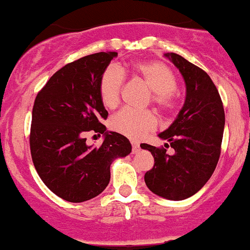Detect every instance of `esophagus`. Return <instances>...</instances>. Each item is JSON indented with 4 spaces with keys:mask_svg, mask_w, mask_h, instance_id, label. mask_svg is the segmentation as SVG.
<instances>
[{
    "mask_svg": "<svg viewBox=\"0 0 250 250\" xmlns=\"http://www.w3.org/2000/svg\"><path fill=\"white\" fill-rule=\"evenodd\" d=\"M131 145H132V152L133 153H137L138 150H140V145H138L137 142H131Z\"/></svg>",
    "mask_w": 250,
    "mask_h": 250,
    "instance_id": "obj_1",
    "label": "esophagus"
}]
</instances>
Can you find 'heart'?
<instances>
[{"label": "heart", "mask_w": 250, "mask_h": 250, "mask_svg": "<svg viewBox=\"0 0 250 250\" xmlns=\"http://www.w3.org/2000/svg\"><path fill=\"white\" fill-rule=\"evenodd\" d=\"M130 70L152 91V102L162 112H170L176 105L175 88L177 79L174 71L162 62H137L131 64ZM124 75L117 66H109L103 71L100 80V96L107 108H114L119 103ZM157 118L152 112H133L123 109L110 119L112 130L132 140H140L146 133L154 130Z\"/></svg>", "instance_id": "b5f03b06"}]
</instances>
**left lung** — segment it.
Masks as SVG:
<instances>
[{"label": "left lung", "instance_id": "8db88e82", "mask_svg": "<svg viewBox=\"0 0 250 250\" xmlns=\"http://www.w3.org/2000/svg\"><path fill=\"white\" fill-rule=\"evenodd\" d=\"M179 69L186 85V98L172 124L160 132L165 148L142 143L152 153L154 167L146 172L145 182L157 196L182 201L196 194L211 177L220 157L225 112L216 86L201 68L176 53H165Z\"/></svg>", "mask_w": 250, "mask_h": 250}]
</instances>
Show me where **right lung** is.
Returning <instances> with one entry per match:
<instances>
[{"mask_svg": "<svg viewBox=\"0 0 250 250\" xmlns=\"http://www.w3.org/2000/svg\"><path fill=\"white\" fill-rule=\"evenodd\" d=\"M117 52H98L66 64L38 93L33 108L30 150L43 184L64 201L81 203L102 193L110 165L131 153L125 136L102 124L108 112L100 80ZM92 130L105 140L97 148L85 143Z\"/></svg>", "mask_w": 250, "mask_h": 250, "instance_id": "right-lung-1", "label": "right lung"}]
</instances>
